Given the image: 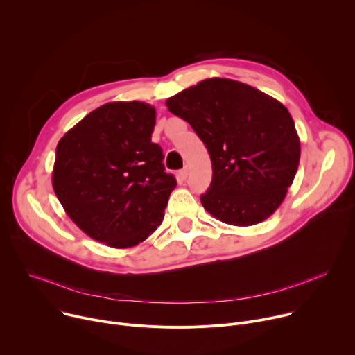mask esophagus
<instances>
[{"mask_svg":"<svg viewBox=\"0 0 355 355\" xmlns=\"http://www.w3.org/2000/svg\"><path fill=\"white\" fill-rule=\"evenodd\" d=\"M188 174H189V170H188V167H184V168L180 171V178H181L182 181H185V180L188 178Z\"/></svg>","mask_w":355,"mask_h":355,"instance_id":"34e87169","label":"esophagus"}]
</instances>
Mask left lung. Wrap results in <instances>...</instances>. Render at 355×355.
Masks as SVG:
<instances>
[{
    "label": "left lung",
    "instance_id": "8db88e82",
    "mask_svg": "<svg viewBox=\"0 0 355 355\" xmlns=\"http://www.w3.org/2000/svg\"><path fill=\"white\" fill-rule=\"evenodd\" d=\"M205 143L212 182L204 208L233 226L257 225L282 204L300 159V141L288 110L248 84L208 78L166 101Z\"/></svg>",
    "mask_w": 355,
    "mask_h": 355
}]
</instances>
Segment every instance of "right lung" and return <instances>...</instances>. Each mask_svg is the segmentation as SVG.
Here are the masks:
<instances>
[{"mask_svg": "<svg viewBox=\"0 0 355 355\" xmlns=\"http://www.w3.org/2000/svg\"><path fill=\"white\" fill-rule=\"evenodd\" d=\"M155 125V107L118 101L94 110L60 139L53 189L91 239L128 248L162 225L177 181L151 141Z\"/></svg>", "mask_w": 355, "mask_h": 355, "instance_id": "add662e5", "label": "right lung"}]
</instances>
